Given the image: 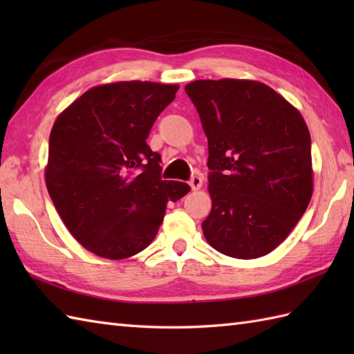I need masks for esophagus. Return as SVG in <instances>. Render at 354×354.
I'll use <instances>...</instances> for the list:
<instances>
[{"label": "esophagus", "mask_w": 354, "mask_h": 354, "mask_svg": "<svg viewBox=\"0 0 354 354\" xmlns=\"http://www.w3.org/2000/svg\"><path fill=\"white\" fill-rule=\"evenodd\" d=\"M189 183H190V187L193 190H199L202 187V176L201 175H193Z\"/></svg>", "instance_id": "esophagus-1"}]
</instances>
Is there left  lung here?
Here are the masks:
<instances>
[{
  "instance_id": "8db88e82",
  "label": "left lung",
  "mask_w": 354,
  "mask_h": 354,
  "mask_svg": "<svg viewBox=\"0 0 354 354\" xmlns=\"http://www.w3.org/2000/svg\"><path fill=\"white\" fill-rule=\"evenodd\" d=\"M185 93L208 138L207 242L234 259L266 255L312 198V141L301 114L254 80H196Z\"/></svg>"
}]
</instances>
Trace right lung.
Listing matches in <instances>:
<instances>
[{
	"label": "right lung",
	"instance_id": "1",
	"mask_svg": "<svg viewBox=\"0 0 354 354\" xmlns=\"http://www.w3.org/2000/svg\"><path fill=\"white\" fill-rule=\"evenodd\" d=\"M178 85L117 82L91 88L53 124L45 183L65 227L104 259L145 250L160 230L165 205L190 185L161 178V155L147 146L158 115Z\"/></svg>",
	"mask_w": 354,
	"mask_h": 354
}]
</instances>
